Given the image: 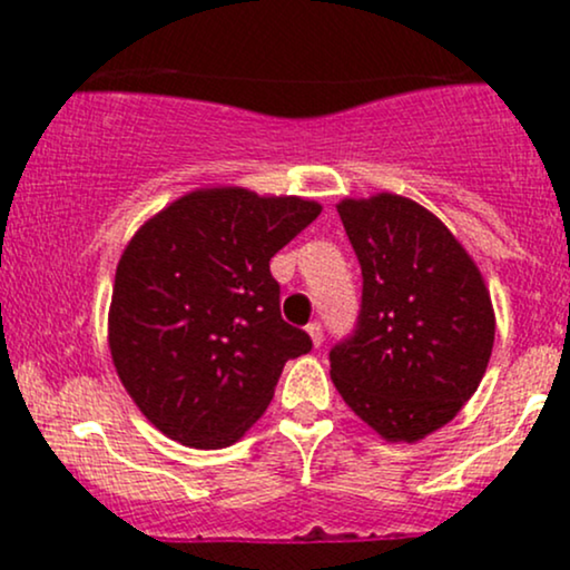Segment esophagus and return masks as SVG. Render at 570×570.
<instances>
[{"mask_svg": "<svg viewBox=\"0 0 570 570\" xmlns=\"http://www.w3.org/2000/svg\"><path fill=\"white\" fill-rule=\"evenodd\" d=\"M305 330H307V335H311L313 345H316V348H318V345L324 343V332H322V324H318V322H313V324H307Z\"/></svg>", "mask_w": 570, "mask_h": 570, "instance_id": "obj_1", "label": "esophagus"}]
</instances>
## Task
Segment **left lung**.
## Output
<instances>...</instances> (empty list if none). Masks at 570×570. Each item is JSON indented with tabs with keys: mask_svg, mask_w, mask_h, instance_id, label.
Here are the masks:
<instances>
[{
	"mask_svg": "<svg viewBox=\"0 0 570 570\" xmlns=\"http://www.w3.org/2000/svg\"><path fill=\"white\" fill-rule=\"evenodd\" d=\"M362 265L358 326L330 351L343 402L385 442H417L485 375L495 313L480 267L440 217L394 193L337 203Z\"/></svg>",
	"mask_w": 570,
	"mask_h": 570,
	"instance_id": "obj_1",
	"label": "left lung"
}]
</instances>
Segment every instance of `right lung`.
Instances as JSON below:
<instances>
[{
    "label": "right lung",
    "mask_w": 570,
    "mask_h": 570,
    "mask_svg": "<svg viewBox=\"0 0 570 570\" xmlns=\"http://www.w3.org/2000/svg\"><path fill=\"white\" fill-rule=\"evenodd\" d=\"M322 214L297 195L214 185L149 217L117 263L109 351L141 415L198 450L263 417L311 337L281 318L271 257Z\"/></svg>",
    "instance_id": "add662e5"
}]
</instances>
